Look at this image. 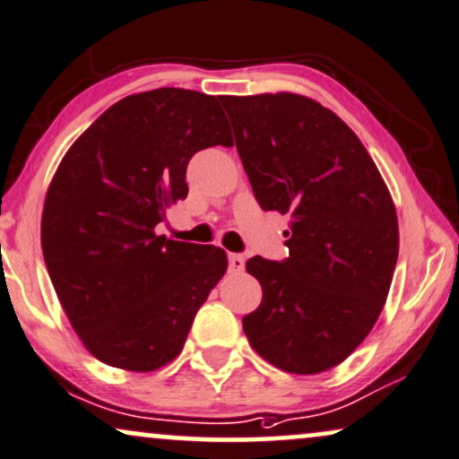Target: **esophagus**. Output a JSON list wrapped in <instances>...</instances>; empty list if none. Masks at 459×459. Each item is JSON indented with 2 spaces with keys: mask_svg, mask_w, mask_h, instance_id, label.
I'll use <instances>...</instances> for the list:
<instances>
[{
  "mask_svg": "<svg viewBox=\"0 0 459 459\" xmlns=\"http://www.w3.org/2000/svg\"><path fill=\"white\" fill-rule=\"evenodd\" d=\"M230 270L231 272H242L244 270V257L238 253L230 255Z\"/></svg>",
  "mask_w": 459,
  "mask_h": 459,
  "instance_id": "esophagus-1",
  "label": "esophagus"
}]
</instances>
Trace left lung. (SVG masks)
Segmentation results:
<instances>
[{
    "mask_svg": "<svg viewBox=\"0 0 459 459\" xmlns=\"http://www.w3.org/2000/svg\"><path fill=\"white\" fill-rule=\"evenodd\" d=\"M236 150L264 211L290 217L289 257H253L264 289L242 329L287 373L337 367L382 314L398 259L392 195L359 136L293 92L221 97Z\"/></svg>",
    "mask_w": 459,
    "mask_h": 459,
    "instance_id": "left-lung-1",
    "label": "left lung"
}]
</instances>
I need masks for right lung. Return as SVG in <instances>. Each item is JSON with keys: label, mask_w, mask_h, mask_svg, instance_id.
<instances>
[{"label": "right lung", "mask_w": 459, "mask_h": 459, "mask_svg": "<svg viewBox=\"0 0 459 459\" xmlns=\"http://www.w3.org/2000/svg\"><path fill=\"white\" fill-rule=\"evenodd\" d=\"M212 145H234L217 97L158 88L111 105L52 177L41 212L46 267L74 331L105 365H169L228 270L223 248L153 231L187 198L189 160Z\"/></svg>", "instance_id": "obj_1"}]
</instances>
